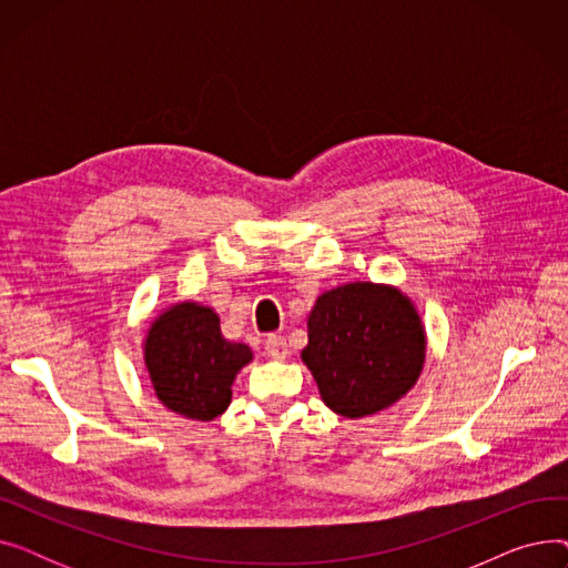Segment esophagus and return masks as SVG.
Returning <instances> with one entry per match:
<instances>
[{
    "label": "esophagus",
    "instance_id": "esophagus-1",
    "mask_svg": "<svg viewBox=\"0 0 568 568\" xmlns=\"http://www.w3.org/2000/svg\"><path fill=\"white\" fill-rule=\"evenodd\" d=\"M264 352H266V356H272V359H285V356L290 354V347L283 336H268L264 341Z\"/></svg>",
    "mask_w": 568,
    "mask_h": 568
}]
</instances>
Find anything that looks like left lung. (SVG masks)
<instances>
[{
    "instance_id": "obj_1",
    "label": "left lung",
    "mask_w": 568,
    "mask_h": 568,
    "mask_svg": "<svg viewBox=\"0 0 568 568\" xmlns=\"http://www.w3.org/2000/svg\"><path fill=\"white\" fill-rule=\"evenodd\" d=\"M302 362L320 396L345 419L396 405L426 364L419 311L394 285L354 281L317 296Z\"/></svg>"
}]
</instances>
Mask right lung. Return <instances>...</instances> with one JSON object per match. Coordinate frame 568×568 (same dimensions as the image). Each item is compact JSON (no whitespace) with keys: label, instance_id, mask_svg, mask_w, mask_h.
<instances>
[{"label":"right lung","instance_id":"1","mask_svg":"<svg viewBox=\"0 0 568 568\" xmlns=\"http://www.w3.org/2000/svg\"><path fill=\"white\" fill-rule=\"evenodd\" d=\"M142 349L156 398L193 422L221 416L236 373L253 362V349L227 341L219 315L197 302L165 308L146 329Z\"/></svg>","mask_w":568,"mask_h":568}]
</instances>
